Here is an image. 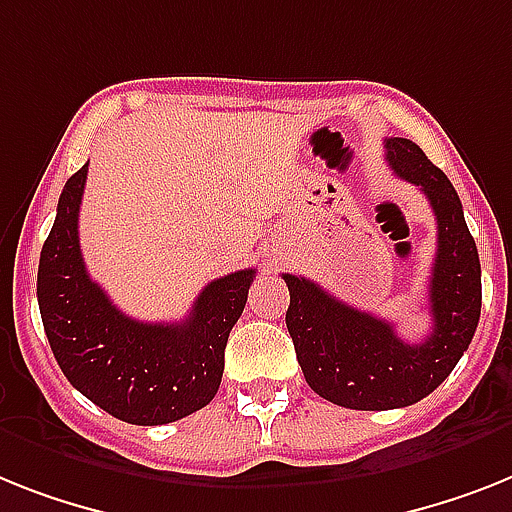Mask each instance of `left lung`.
<instances>
[{
  "mask_svg": "<svg viewBox=\"0 0 512 512\" xmlns=\"http://www.w3.org/2000/svg\"><path fill=\"white\" fill-rule=\"evenodd\" d=\"M384 149L392 172L424 193L437 219L426 340H400L390 322L337 301L306 277L282 274L290 290L287 332L308 387L353 411L405 408L437 390L474 340L481 314L479 251L453 183L408 138H387Z\"/></svg>",
  "mask_w": 512,
  "mask_h": 512,
  "instance_id": "obj_1",
  "label": "left lung"
}]
</instances>
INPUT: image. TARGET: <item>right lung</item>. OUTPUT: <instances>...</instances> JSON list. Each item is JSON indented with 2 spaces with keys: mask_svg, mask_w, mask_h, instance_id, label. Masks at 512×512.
<instances>
[{
  "mask_svg": "<svg viewBox=\"0 0 512 512\" xmlns=\"http://www.w3.org/2000/svg\"><path fill=\"white\" fill-rule=\"evenodd\" d=\"M83 164L62 188L38 261V308L59 369L101 411L138 426L172 424L214 400L230 329L243 314L256 269L209 282L183 322L130 319L88 277L78 214Z\"/></svg>",
  "mask_w": 512,
  "mask_h": 512,
  "instance_id": "1",
  "label": "right lung"
}]
</instances>
